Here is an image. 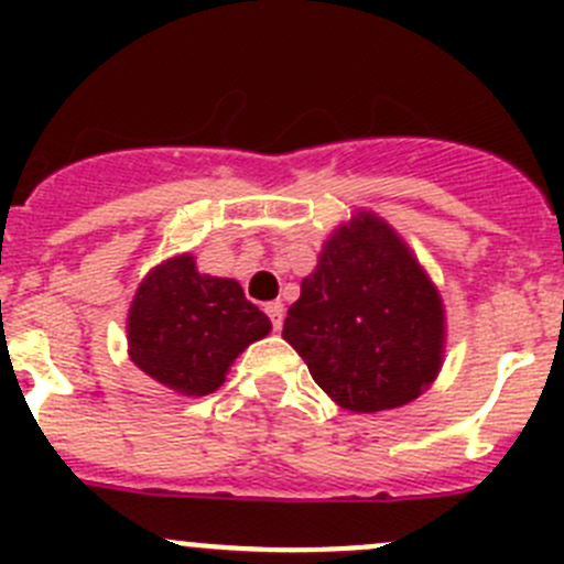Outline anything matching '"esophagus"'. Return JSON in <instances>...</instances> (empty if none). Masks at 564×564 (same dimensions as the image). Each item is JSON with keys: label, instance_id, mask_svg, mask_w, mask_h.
Segmentation results:
<instances>
[{"label": "esophagus", "instance_id": "esophagus-1", "mask_svg": "<svg viewBox=\"0 0 564 564\" xmlns=\"http://www.w3.org/2000/svg\"><path fill=\"white\" fill-rule=\"evenodd\" d=\"M264 311H267V316H270L272 327L281 329L283 327V303L281 300H275V303H267Z\"/></svg>", "mask_w": 564, "mask_h": 564}]
</instances>
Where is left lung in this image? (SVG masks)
Segmentation results:
<instances>
[{
  "label": "left lung",
  "mask_w": 564,
  "mask_h": 564,
  "mask_svg": "<svg viewBox=\"0 0 564 564\" xmlns=\"http://www.w3.org/2000/svg\"><path fill=\"white\" fill-rule=\"evenodd\" d=\"M283 338L349 412H384L434 384L445 360L440 289L384 218L357 209L324 240Z\"/></svg>",
  "instance_id": "1"
}]
</instances>
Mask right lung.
Here are the masks:
<instances>
[{
  "mask_svg": "<svg viewBox=\"0 0 564 564\" xmlns=\"http://www.w3.org/2000/svg\"><path fill=\"white\" fill-rule=\"evenodd\" d=\"M272 329L235 278L196 270L180 253L152 267L128 311V355L139 371L180 395H209L231 362Z\"/></svg>",
  "mask_w": 564,
  "mask_h": 564,
  "instance_id": "add662e5",
  "label": "right lung"
}]
</instances>
